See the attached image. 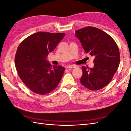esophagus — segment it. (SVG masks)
Listing matches in <instances>:
<instances>
[{"label": "esophagus", "mask_w": 131, "mask_h": 131, "mask_svg": "<svg viewBox=\"0 0 131 131\" xmlns=\"http://www.w3.org/2000/svg\"><path fill=\"white\" fill-rule=\"evenodd\" d=\"M75 67H76V66H73V65H70V66H67V69H73V68H75Z\"/></svg>", "instance_id": "34e87169"}]
</instances>
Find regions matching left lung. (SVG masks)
<instances>
[{"label": "left lung", "instance_id": "obj_1", "mask_svg": "<svg viewBox=\"0 0 131 131\" xmlns=\"http://www.w3.org/2000/svg\"><path fill=\"white\" fill-rule=\"evenodd\" d=\"M86 53L94 56L92 68L82 66L81 84L90 90L104 88L112 80L120 63V52L114 39L104 31L86 27L75 31Z\"/></svg>", "mask_w": 131, "mask_h": 131}]
</instances>
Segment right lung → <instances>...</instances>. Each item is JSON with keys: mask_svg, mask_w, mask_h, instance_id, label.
Segmentation results:
<instances>
[{"mask_svg": "<svg viewBox=\"0 0 131 131\" xmlns=\"http://www.w3.org/2000/svg\"><path fill=\"white\" fill-rule=\"evenodd\" d=\"M65 35L38 32L19 45L15 66L19 78L33 92L42 95L50 93L61 80L65 68L61 66L52 67L46 58Z\"/></svg>", "mask_w": 131, "mask_h": 131, "instance_id": "add662e5", "label": "right lung"}]
</instances>
